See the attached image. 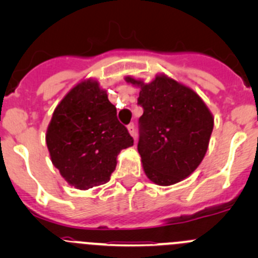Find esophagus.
I'll return each mask as SVG.
<instances>
[{"label": "esophagus", "instance_id": "obj_1", "mask_svg": "<svg viewBox=\"0 0 258 258\" xmlns=\"http://www.w3.org/2000/svg\"><path fill=\"white\" fill-rule=\"evenodd\" d=\"M127 130H128L130 135H131L132 137H136V128H135V124L134 123H130L128 126H127Z\"/></svg>", "mask_w": 258, "mask_h": 258}]
</instances>
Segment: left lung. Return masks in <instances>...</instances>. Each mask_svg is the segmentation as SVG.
Wrapping results in <instances>:
<instances>
[{
    "mask_svg": "<svg viewBox=\"0 0 258 258\" xmlns=\"http://www.w3.org/2000/svg\"><path fill=\"white\" fill-rule=\"evenodd\" d=\"M126 81L141 87L137 150L146 176L160 186L188 177L209 148L212 113L194 90L165 75L150 83L134 77Z\"/></svg>",
    "mask_w": 258,
    "mask_h": 258,
    "instance_id": "left-lung-1",
    "label": "left lung"
}]
</instances>
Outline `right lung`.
<instances>
[{
    "label": "right lung",
    "instance_id": "right-lung-1",
    "mask_svg": "<svg viewBox=\"0 0 258 258\" xmlns=\"http://www.w3.org/2000/svg\"><path fill=\"white\" fill-rule=\"evenodd\" d=\"M54 167L71 186L88 189L110 181L117 155L134 145L116 107L97 81L75 86L54 108L46 134Z\"/></svg>",
    "mask_w": 258,
    "mask_h": 258
}]
</instances>
